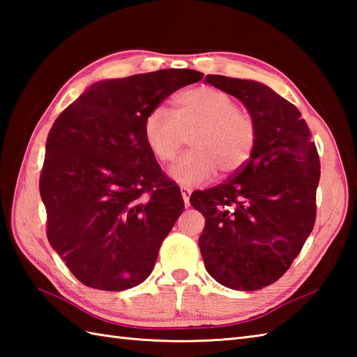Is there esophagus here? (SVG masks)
<instances>
[{
	"instance_id": "1",
	"label": "esophagus",
	"mask_w": 357,
	"mask_h": 357,
	"mask_svg": "<svg viewBox=\"0 0 357 357\" xmlns=\"http://www.w3.org/2000/svg\"><path fill=\"white\" fill-rule=\"evenodd\" d=\"M181 195H183V199H184L185 207L190 206V195H192V190H190V188H187V187H181Z\"/></svg>"
}]
</instances>
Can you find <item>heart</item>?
Returning a JSON list of instances; mask_svg holds the SVG:
<instances>
[{
	"instance_id": "b5f03b06",
	"label": "heart",
	"mask_w": 357,
	"mask_h": 357,
	"mask_svg": "<svg viewBox=\"0 0 357 357\" xmlns=\"http://www.w3.org/2000/svg\"><path fill=\"white\" fill-rule=\"evenodd\" d=\"M185 136L192 150L172 167L170 176L192 188L207 183L218 170L233 174L244 169L256 149L257 127L230 95L202 86L179 93L173 115L155 107L144 118L142 138L158 162L173 161Z\"/></svg>"
}]
</instances>
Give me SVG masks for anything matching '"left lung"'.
Segmentation results:
<instances>
[{
	"instance_id": "left-lung-1",
	"label": "left lung",
	"mask_w": 357,
	"mask_h": 357,
	"mask_svg": "<svg viewBox=\"0 0 357 357\" xmlns=\"http://www.w3.org/2000/svg\"><path fill=\"white\" fill-rule=\"evenodd\" d=\"M206 82L245 105L257 142L233 178L192 195L206 218L201 255L221 285L261 290L290 268L313 230L319 155L301 112L268 86L222 75H207Z\"/></svg>"
}]
</instances>
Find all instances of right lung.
I'll return each instance as SVG.
<instances>
[{"label":"right lung","instance_id":"add662e5","mask_svg":"<svg viewBox=\"0 0 357 357\" xmlns=\"http://www.w3.org/2000/svg\"><path fill=\"white\" fill-rule=\"evenodd\" d=\"M201 72L164 69L90 86L53 123L40 176L47 239L98 290L139 285L184 201L142 138L147 113Z\"/></svg>","mask_w":357,"mask_h":357}]
</instances>
